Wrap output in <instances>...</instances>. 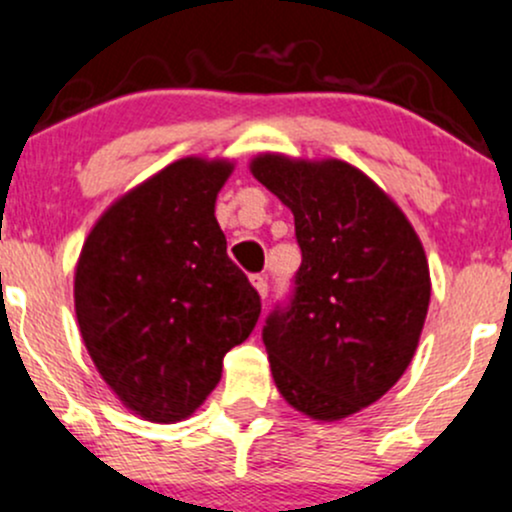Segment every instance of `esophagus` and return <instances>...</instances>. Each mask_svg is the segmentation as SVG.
Returning <instances> with one entry per match:
<instances>
[{"mask_svg":"<svg viewBox=\"0 0 512 512\" xmlns=\"http://www.w3.org/2000/svg\"><path fill=\"white\" fill-rule=\"evenodd\" d=\"M251 285H254L256 293L261 295V300H266V295H268V278L266 276H251Z\"/></svg>","mask_w":512,"mask_h":512,"instance_id":"obj_1","label":"esophagus"}]
</instances>
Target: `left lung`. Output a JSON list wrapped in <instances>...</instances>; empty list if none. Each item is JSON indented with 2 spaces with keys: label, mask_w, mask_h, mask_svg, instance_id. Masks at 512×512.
<instances>
[{
  "label": "left lung",
  "mask_w": 512,
  "mask_h": 512,
  "mask_svg": "<svg viewBox=\"0 0 512 512\" xmlns=\"http://www.w3.org/2000/svg\"><path fill=\"white\" fill-rule=\"evenodd\" d=\"M249 168L293 212L302 251L293 300L263 327L273 381L302 415L344 420L415 356L432 293L422 241L351 163L258 153Z\"/></svg>",
  "instance_id": "8db88e82"
}]
</instances>
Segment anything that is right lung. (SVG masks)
Listing matches in <instances>:
<instances>
[{"mask_svg": "<svg viewBox=\"0 0 512 512\" xmlns=\"http://www.w3.org/2000/svg\"><path fill=\"white\" fill-rule=\"evenodd\" d=\"M227 158L188 156L112 202L82 244L75 315L102 381L148 422L185 420L222 378L261 298L214 217Z\"/></svg>", "mask_w": 512, "mask_h": 512, "instance_id": "right-lung-1", "label": "right lung"}]
</instances>
